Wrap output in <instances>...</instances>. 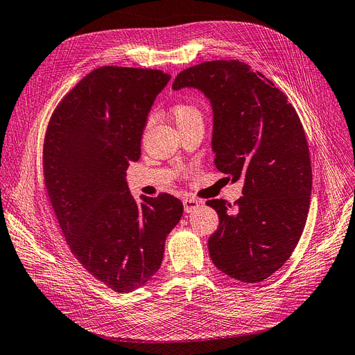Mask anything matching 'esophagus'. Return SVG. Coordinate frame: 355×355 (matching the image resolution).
Wrapping results in <instances>:
<instances>
[{"instance_id": "obj_1", "label": "esophagus", "mask_w": 355, "mask_h": 355, "mask_svg": "<svg viewBox=\"0 0 355 355\" xmlns=\"http://www.w3.org/2000/svg\"><path fill=\"white\" fill-rule=\"evenodd\" d=\"M200 206H202V200H198V199H193V198L183 199V207H184L186 213L193 211V210L199 209Z\"/></svg>"}]
</instances>
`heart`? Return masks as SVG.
I'll list each match as a JSON object with an SVG mask.
<instances>
[{
  "instance_id": "obj_1",
  "label": "heart",
  "mask_w": 355,
  "mask_h": 355,
  "mask_svg": "<svg viewBox=\"0 0 355 355\" xmlns=\"http://www.w3.org/2000/svg\"><path fill=\"white\" fill-rule=\"evenodd\" d=\"M172 116L178 126H182L187 122H192L195 119H202V112L200 109L196 105L187 103V102H180L173 105L172 107Z\"/></svg>"
}]
</instances>
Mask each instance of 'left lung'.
<instances>
[{
  "label": "left lung",
  "mask_w": 355,
  "mask_h": 355,
  "mask_svg": "<svg viewBox=\"0 0 355 355\" xmlns=\"http://www.w3.org/2000/svg\"><path fill=\"white\" fill-rule=\"evenodd\" d=\"M172 88H196L210 101L214 165L244 182L233 207L206 202L219 214L210 259L236 280L263 282L288 260L306 226L313 173L303 125L270 79L237 60L183 69Z\"/></svg>",
  "instance_id": "left-lung-1"
}]
</instances>
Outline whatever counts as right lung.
<instances>
[{"label": "right lung", "mask_w": 355, "mask_h": 355, "mask_svg": "<svg viewBox=\"0 0 355 355\" xmlns=\"http://www.w3.org/2000/svg\"><path fill=\"white\" fill-rule=\"evenodd\" d=\"M169 79L159 69L96 68L64 96L45 132L44 182L69 250L116 293L139 288L159 270L183 213L168 193L138 203L125 179Z\"/></svg>", "instance_id": "add662e5"}]
</instances>
